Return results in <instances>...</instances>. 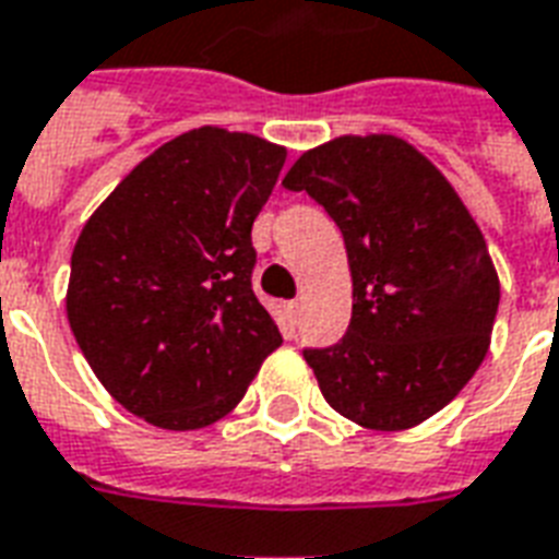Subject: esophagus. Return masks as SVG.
<instances>
[{
    "mask_svg": "<svg viewBox=\"0 0 559 559\" xmlns=\"http://www.w3.org/2000/svg\"><path fill=\"white\" fill-rule=\"evenodd\" d=\"M285 309H288V314L297 321V314H300V300H292V304H285Z\"/></svg>",
    "mask_w": 559,
    "mask_h": 559,
    "instance_id": "esophagus-1",
    "label": "esophagus"
}]
</instances>
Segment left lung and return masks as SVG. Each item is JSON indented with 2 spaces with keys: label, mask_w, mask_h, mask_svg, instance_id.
Segmentation results:
<instances>
[{
  "label": "left lung",
  "mask_w": 559,
  "mask_h": 559,
  "mask_svg": "<svg viewBox=\"0 0 559 559\" xmlns=\"http://www.w3.org/2000/svg\"><path fill=\"white\" fill-rule=\"evenodd\" d=\"M342 229L354 314L338 344L304 350L335 413L409 430L463 392L492 338L501 283L454 185L394 135H342L285 174Z\"/></svg>",
  "instance_id": "1"
}]
</instances>
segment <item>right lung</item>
<instances>
[{
    "mask_svg": "<svg viewBox=\"0 0 559 559\" xmlns=\"http://www.w3.org/2000/svg\"><path fill=\"white\" fill-rule=\"evenodd\" d=\"M285 146L200 126L146 155L87 217L67 321L117 404L162 430L233 413L283 344L253 295L255 215Z\"/></svg>",
    "mask_w": 559,
    "mask_h": 559,
    "instance_id": "right-lung-1",
    "label": "right lung"
}]
</instances>
